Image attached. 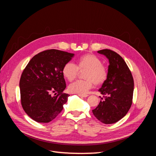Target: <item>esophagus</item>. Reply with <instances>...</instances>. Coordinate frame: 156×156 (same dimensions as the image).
<instances>
[{"label":"esophagus","instance_id":"34e87169","mask_svg":"<svg viewBox=\"0 0 156 156\" xmlns=\"http://www.w3.org/2000/svg\"><path fill=\"white\" fill-rule=\"evenodd\" d=\"M79 96L81 97H83V98H87L88 95H87V94H83V95H81V94H79Z\"/></svg>","mask_w":156,"mask_h":156}]
</instances>
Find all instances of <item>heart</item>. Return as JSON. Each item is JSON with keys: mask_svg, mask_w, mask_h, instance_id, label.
I'll return each instance as SVG.
<instances>
[{"mask_svg": "<svg viewBox=\"0 0 156 156\" xmlns=\"http://www.w3.org/2000/svg\"><path fill=\"white\" fill-rule=\"evenodd\" d=\"M77 66L73 62L66 63L62 68V74L69 81H72L77 77L79 71L86 70L83 73L84 80H78L70 84L68 89L70 92L87 94L95 83L96 85L105 83L108 77V72L101 60L93 54H85L77 60Z\"/></svg>", "mask_w": 156, "mask_h": 156, "instance_id": "b5f03b06", "label": "heart"}]
</instances>
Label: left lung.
<instances>
[{
    "label": "left lung",
    "instance_id": "8db88e82",
    "mask_svg": "<svg viewBox=\"0 0 156 156\" xmlns=\"http://www.w3.org/2000/svg\"><path fill=\"white\" fill-rule=\"evenodd\" d=\"M98 53L107 56L109 65L107 79L99 90L104 99L101 98L92 112L102 123H116L126 116L131 106L133 78L124 60L116 52L105 49Z\"/></svg>",
    "mask_w": 156,
    "mask_h": 156
}]
</instances>
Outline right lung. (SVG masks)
Listing matches in <instances>:
<instances>
[{"mask_svg":"<svg viewBox=\"0 0 156 156\" xmlns=\"http://www.w3.org/2000/svg\"><path fill=\"white\" fill-rule=\"evenodd\" d=\"M74 54L57 49L33 56L21 74L20 87L23 110L37 122L48 123L62 111L69 94L62 74L66 63Z\"/></svg>","mask_w":156,"mask_h":156,"instance_id":"add662e5","label":"right lung"}]
</instances>
